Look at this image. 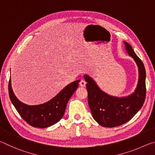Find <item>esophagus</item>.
Instances as JSON below:
<instances>
[{
  "label": "esophagus",
  "instance_id": "obj_1",
  "mask_svg": "<svg viewBox=\"0 0 155 155\" xmlns=\"http://www.w3.org/2000/svg\"><path fill=\"white\" fill-rule=\"evenodd\" d=\"M79 85H80L81 87H85V85H86L85 81L83 80V79H81L80 81V82H79Z\"/></svg>",
  "mask_w": 155,
  "mask_h": 155
}]
</instances>
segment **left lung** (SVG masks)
I'll return each instance as SVG.
<instances>
[{"label":"left lung","mask_w":155,"mask_h":155,"mask_svg":"<svg viewBox=\"0 0 155 155\" xmlns=\"http://www.w3.org/2000/svg\"><path fill=\"white\" fill-rule=\"evenodd\" d=\"M126 49L139 69V81L135 92L125 98L109 96L100 90L91 77L85 75L87 82L88 104L94 119L104 127L120 126L133 118L143 106L146 98V70L129 44L124 41Z\"/></svg>","instance_id":"left-lung-1"}]
</instances>
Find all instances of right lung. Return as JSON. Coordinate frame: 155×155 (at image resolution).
Wrapping results in <instances>:
<instances>
[{
  "label": "right lung",
  "mask_w": 155,
  "mask_h": 155,
  "mask_svg": "<svg viewBox=\"0 0 155 155\" xmlns=\"http://www.w3.org/2000/svg\"><path fill=\"white\" fill-rule=\"evenodd\" d=\"M80 80L70 83L57 95L46 103L27 105L21 103L14 95L9 81V95L12 104L22 118L33 127L46 128L56 124L62 118L68 101L78 88Z\"/></svg>",
  "instance_id": "obj_1"
}]
</instances>
